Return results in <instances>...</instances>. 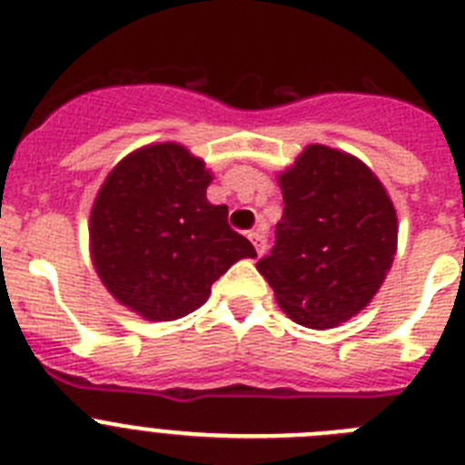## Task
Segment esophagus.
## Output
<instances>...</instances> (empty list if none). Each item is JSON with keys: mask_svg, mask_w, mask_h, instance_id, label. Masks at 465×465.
Here are the masks:
<instances>
[{"mask_svg": "<svg viewBox=\"0 0 465 465\" xmlns=\"http://www.w3.org/2000/svg\"><path fill=\"white\" fill-rule=\"evenodd\" d=\"M249 240H252L253 246H256L258 256L268 249V240H265V232H262V230H252V232H249Z\"/></svg>", "mask_w": 465, "mask_h": 465, "instance_id": "1", "label": "esophagus"}]
</instances>
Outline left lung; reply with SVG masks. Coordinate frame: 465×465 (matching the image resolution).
Segmentation results:
<instances>
[{
	"label": "left lung",
	"instance_id": "obj_1",
	"mask_svg": "<svg viewBox=\"0 0 465 465\" xmlns=\"http://www.w3.org/2000/svg\"><path fill=\"white\" fill-rule=\"evenodd\" d=\"M279 186L283 213L258 272L300 326H338L371 302L391 268L396 209L361 160L322 143L307 146Z\"/></svg>",
	"mask_w": 465,
	"mask_h": 465
}]
</instances>
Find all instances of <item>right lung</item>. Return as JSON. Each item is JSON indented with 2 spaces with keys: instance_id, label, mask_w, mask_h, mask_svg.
<instances>
[{
  "instance_id": "1",
  "label": "right lung",
  "mask_w": 465,
  "mask_h": 465,
  "mask_svg": "<svg viewBox=\"0 0 465 465\" xmlns=\"http://www.w3.org/2000/svg\"><path fill=\"white\" fill-rule=\"evenodd\" d=\"M203 160L179 143H153L121 160L90 213V244L109 293L151 322L197 310L212 283L256 249L207 203Z\"/></svg>"
}]
</instances>
